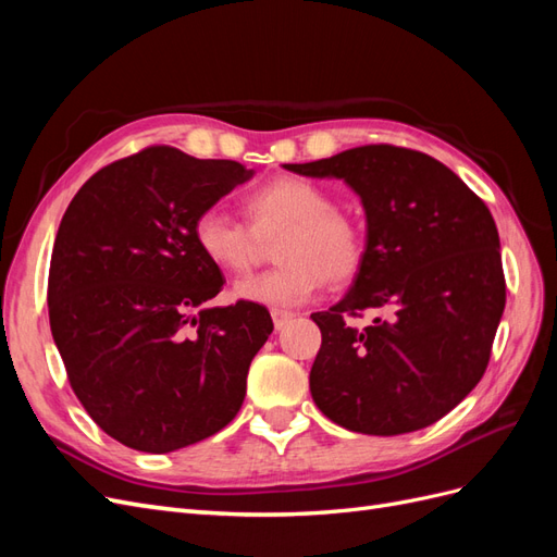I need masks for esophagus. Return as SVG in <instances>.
Masks as SVG:
<instances>
[{"instance_id": "1", "label": "esophagus", "mask_w": 557, "mask_h": 557, "mask_svg": "<svg viewBox=\"0 0 557 557\" xmlns=\"http://www.w3.org/2000/svg\"><path fill=\"white\" fill-rule=\"evenodd\" d=\"M293 315L295 313H290V311H283V309H272V320H274V325H276V330H281V327H285L293 320Z\"/></svg>"}]
</instances>
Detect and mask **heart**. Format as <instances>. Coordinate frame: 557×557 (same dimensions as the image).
<instances>
[{"label": "heart", "instance_id": "b5f03b06", "mask_svg": "<svg viewBox=\"0 0 557 557\" xmlns=\"http://www.w3.org/2000/svg\"><path fill=\"white\" fill-rule=\"evenodd\" d=\"M248 225L209 207L195 218L197 250L223 274H244L258 262L262 242H276L281 267L246 276L234 295L250 305L290 309L309 301L325 281L346 283L364 262L360 225L336 209V197L311 178L278 176L252 190L246 201Z\"/></svg>", "mask_w": 557, "mask_h": 557}]
</instances>
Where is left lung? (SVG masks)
<instances>
[{"label": "left lung", "mask_w": 557, "mask_h": 557, "mask_svg": "<svg viewBox=\"0 0 557 557\" xmlns=\"http://www.w3.org/2000/svg\"><path fill=\"white\" fill-rule=\"evenodd\" d=\"M285 170L342 178L367 215L352 288L311 313L323 334L309 374L315 407L376 436L436 423L481 381L507 301L491 211L446 164L391 144ZM364 308L384 318L364 331L345 323Z\"/></svg>", "instance_id": "obj_1"}]
</instances>
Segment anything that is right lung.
<instances>
[{
  "instance_id": "add662e5",
  "label": "right lung",
  "mask_w": 557,
  "mask_h": 557,
  "mask_svg": "<svg viewBox=\"0 0 557 557\" xmlns=\"http://www.w3.org/2000/svg\"><path fill=\"white\" fill-rule=\"evenodd\" d=\"M250 176L234 160L150 146L90 176L62 215L50 332L83 409L134 450L197 444L242 409L274 323L244 299L209 307L225 278L197 250L193 225Z\"/></svg>"
}]
</instances>
